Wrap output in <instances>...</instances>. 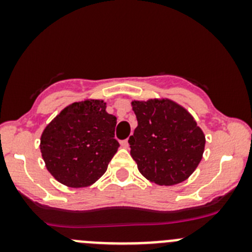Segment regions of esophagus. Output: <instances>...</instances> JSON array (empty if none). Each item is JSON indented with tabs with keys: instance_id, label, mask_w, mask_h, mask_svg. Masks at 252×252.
I'll return each mask as SVG.
<instances>
[{
	"instance_id": "34e87169",
	"label": "esophagus",
	"mask_w": 252,
	"mask_h": 252,
	"mask_svg": "<svg viewBox=\"0 0 252 252\" xmlns=\"http://www.w3.org/2000/svg\"><path fill=\"white\" fill-rule=\"evenodd\" d=\"M121 146L123 147V149H129V142H128V140H122L121 141Z\"/></svg>"
}]
</instances>
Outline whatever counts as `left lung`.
Returning <instances> with one entry per match:
<instances>
[{"label": "left lung", "mask_w": 252, "mask_h": 252, "mask_svg": "<svg viewBox=\"0 0 252 252\" xmlns=\"http://www.w3.org/2000/svg\"><path fill=\"white\" fill-rule=\"evenodd\" d=\"M138 126L129 139L139 172L157 185L179 184L202 159L206 138L187 108L171 98L131 100Z\"/></svg>", "instance_id": "8db88e82"}]
</instances>
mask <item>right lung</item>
I'll return each instance as SVG.
<instances>
[{
	"label": "right lung",
	"mask_w": 252,
	"mask_h": 252,
	"mask_svg": "<svg viewBox=\"0 0 252 252\" xmlns=\"http://www.w3.org/2000/svg\"><path fill=\"white\" fill-rule=\"evenodd\" d=\"M107 102L84 98L63 108L44 129L40 150L47 171L61 184L86 188L97 182L119 147L117 118Z\"/></svg>",
	"instance_id": "right-lung-1"
}]
</instances>
